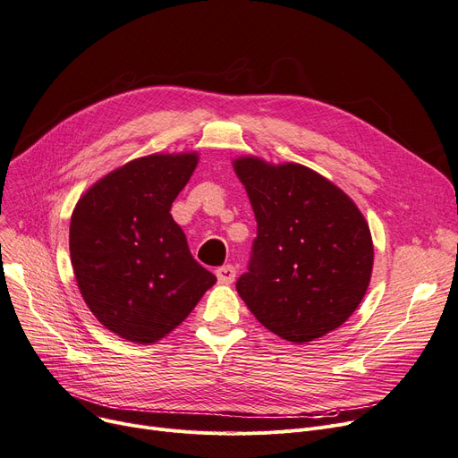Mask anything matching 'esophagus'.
I'll return each mask as SVG.
<instances>
[{
  "label": "esophagus",
  "instance_id": "obj_1",
  "mask_svg": "<svg viewBox=\"0 0 458 458\" xmlns=\"http://www.w3.org/2000/svg\"><path fill=\"white\" fill-rule=\"evenodd\" d=\"M216 276L219 284H231L236 278V268L233 265H224L216 270Z\"/></svg>",
  "mask_w": 458,
  "mask_h": 458
}]
</instances>
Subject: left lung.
I'll list each match as a JSON object with an SVG mask.
<instances>
[{"mask_svg":"<svg viewBox=\"0 0 458 458\" xmlns=\"http://www.w3.org/2000/svg\"><path fill=\"white\" fill-rule=\"evenodd\" d=\"M258 222L236 291L270 333L304 344L335 331L370 284L369 224L333 182L297 163L234 161Z\"/></svg>","mask_w":458,"mask_h":458,"instance_id":"obj_1","label":"left lung"}]
</instances>
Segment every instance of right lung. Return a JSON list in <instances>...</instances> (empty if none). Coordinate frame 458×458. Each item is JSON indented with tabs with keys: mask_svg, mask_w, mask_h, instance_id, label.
Here are the masks:
<instances>
[{
	"mask_svg": "<svg viewBox=\"0 0 458 458\" xmlns=\"http://www.w3.org/2000/svg\"><path fill=\"white\" fill-rule=\"evenodd\" d=\"M195 165L197 154L139 157L91 186L72 212L79 289L91 314L130 342L169 335L216 284L171 216Z\"/></svg>",
	"mask_w": 458,
	"mask_h": 458,
	"instance_id": "right-lung-1",
	"label": "right lung"
}]
</instances>
